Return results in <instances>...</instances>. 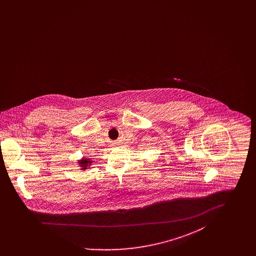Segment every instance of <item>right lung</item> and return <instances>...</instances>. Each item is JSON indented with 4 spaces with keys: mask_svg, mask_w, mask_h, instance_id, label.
<instances>
[{
    "mask_svg": "<svg viewBox=\"0 0 256 256\" xmlns=\"http://www.w3.org/2000/svg\"><path fill=\"white\" fill-rule=\"evenodd\" d=\"M91 163H92V161H90V159L89 158H84L78 161V164H80V166L82 167L80 170H86V169H87V166H88V165H91Z\"/></svg>",
    "mask_w": 256,
    "mask_h": 256,
    "instance_id": "right-lung-1",
    "label": "right lung"
}]
</instances>
